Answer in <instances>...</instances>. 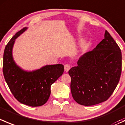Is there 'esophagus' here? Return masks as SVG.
Wrapping results in <instances>:
<instances>
[{"label": "esophagus", "instance_id": "34e87169", "mask_svg": "<svg viewBox=\"0 0 125 125\" xmlns=\"http://www.w3.org/2000/svg\"><path fill=\"white\" fill-rule=\"evenodd\" d=\"M64 68H65V71L68 72L71 68V65L70 64H65V65H64Z\"/></svg>", "mask_w": 125, "mask_h": 125}]
</instances>
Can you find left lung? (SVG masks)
Returning a JSON list of instances; mask_svg holds the SVG:
<instances>
[{
    "label": "left lung",
    "mask_w": 125,
    "mask_h": 125,
    "mask_svg": "<svg viewBox=\"0 0 125 125\" xmlns=\"http://www.w3.org/2000/svg\"><path fill=\"white\" fill-rule=\"evenodd\" d=\"M122 73V52L106 30L104 38L92 51L81 56L68 73L71 91L77 103L92 106L108 100L117 86Z\"/></svg>",
    "instance_id": "8db88e82"
}]
</instances>
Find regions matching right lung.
<instances>
[{"instance_id":"1","label":"right lung","mask_w":125,"mask_h":125,"mask_svg":"<svg viewBox=\"0 0 125 125\" xmlns=\"http://www.w3.org/2000/svg\"><path fill=\"white\" fill-rule=\"evenodd\" d=\"M27 29L17 32L5 46L3 53V73L7 85L15 98L30 106H40L48 100L51 86L62 75V64L46 65L32 72L25 71L14 61L12 50L15 40Z\"/></svg>"}]
</instances>
